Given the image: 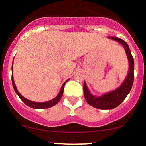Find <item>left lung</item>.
Instances as JSON below:
<instances>
[{
	"label": "left lung",
	"mask_w": 146,
	"mask_h": 146,
	"mask_svg": "<svg viewBox=\"0 0 146 146\" xmlns=\"http://www.w3.org/2000/svg\"><path fill=\"white\" fill-rule=\"evenodd\" d=\"M110 38L119 42L125 48L129 61V71L125 80L118 88L112 92L106 93L100 97H95L90 94L86 83L84 82L83 91H84V97L86 102L93 107L102 110H110V109L115 108L119 106L125 100L126 96L131 91L134 80V60L128 45L127 44L126 42L118 38L111 37Z\"/></svg>",
	"instance_id": "8db88e82"
}]
</instances>
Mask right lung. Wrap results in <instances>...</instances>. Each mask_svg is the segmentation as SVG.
I'll use <instances>...</instances> for the list:
<instances>
[{"label": "right lung", "mask_w": 146, "mask_h": 146, "mask_svg": "<svg viewBox=\"0 0 146 146\" xmlns=\"http://www.w3.org/2000/svg\"><path fill=\"white\" fill-rule=\"evenodd\" d=\"M66 82L67 81H66L64 83H63V86H62L61 89H60V93H59V94L58 95V96H56L54 99L50 100V101L44 102V103H36V102H33V101H31V100H28V99H26L25 98H24L23 96H22L21 94H20V93L18 91L16 87H15V83H14L13 78V75H12V84H13V88H14V90H15V92L17 93V94H18V96H19L20 98L22 100V101L23 102L25 105H27V106H29V107L33 108H37V109L48 108H50V107H52V106H55V105L57 104V103L59 102V100H60V98H61L62 96H63V88H64L65 84H66Z\"/></svg>", "instance_id": "right-lung-1"}]
</instances>
